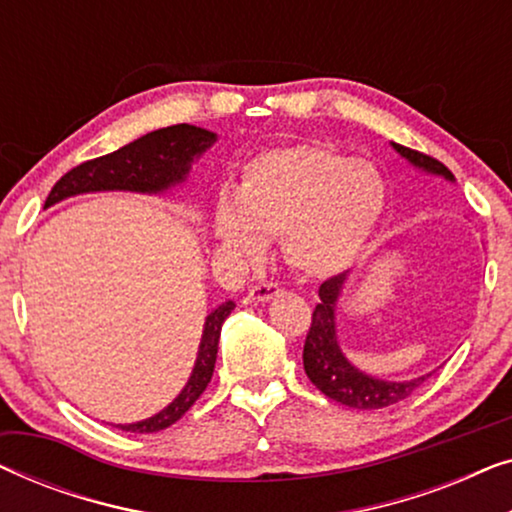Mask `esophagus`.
I'll use <instances>...</instances> for the list:
<instances>
[{
    "instance_id": "esophagus-1",
    "label": "esophagus",
    "mask_w": 512,
    "mask_h": 512,
    "mask_svg": "<svg viewBox=\"0 0 512 512\" xmlns=\"http://www.w3.org/2000/svg\"><path fill=\"white\" fill-rule=\"evenodd\" d=\"M279 293V286L272 284V282H258L249 289V300H254V303H265V300H270L272 296H277Z\"/></svg>"
}]
</instances>
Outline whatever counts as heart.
I'll return each instance as SVG.
<instances>
[{"label":"heart","instance_id":"obj_1","mask_svg":"<svg viewBox=\"0 0 512 512\" xmlns=\"http://www.w3.org/2000/svg\"><path fill=\"white\" fill-rule=\"evenodd\" d=\"M387 186L380 170L326 144H291L244 165L237 195L214 202V235L244 261L282 235L293 268L328 277L347 268L382 219Z\"/></svg>","mask_w":512,"mask_h":512}]
</instances>
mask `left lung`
Segmentation results:
<instances>
[{
    "mask_svg": "<svg viewBox=\"0 0 512 512\" xmlns=\"http://www.w3.org/2000/svg\"><path fill=\"white\" fill-rule=\"evenodd\" d=\"M391 146L401 153L405 160H410L412 165L419 170L438 174L447 181H454V174L440 163V160L419 153L408 146L394 144ZM347 282V272H340L331 279H326L319 286V305L312 312V324L307 331L305 347H303V366L305 373L310 377V382L317 387L321 394H326L333 401L356 410H377L394 405L403 398H408L419 384H422L429 375L415 377L410 382H387L377 380L373 375L361 373L359 368H354L347 361V356L342 354L338 345V335H335V307H338V298L342 293V286Z\"/></svg>",
    "mask_w": 512,
    "mask_h": 512,
    "instance_id": "obj_1",
    "label": "left lung"
}]
</instances>
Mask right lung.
Returning <instances> with one entry per match:
<instances>
[{
  "label": "right lung",
  "mask_w": 512,
  "mask_h": 512,
  "mask_svg": "<svg viewBox=\"0 0 512 512\" xmlns=\"http://www.w3.org/2000/svg\"><path fill=\"white\" fill-rule=\"evenodd\" d=\"M214 142V132L195 128V125L188 123L153 130L149 135L125 144L123 149L76 165L74 170H69L53 186L44 207L72 198V195L95 191L163 193L167 188L181 184L186 174L191 172L193 160L200 153H205ZM233 307V300H226V303L207 314L198 359H195L193 373L188 377L186 387L181 389V394L167 408L160 410L158 415L135 424H116L118 429L130 433H156L179 422L191 410V405L198 401L202 391L207 389L209 380H212L216 352H219L221 326L228 319V314L233 312Z\"/></svg>",
  "instance_id": "right-lung-1"
}]
</instances>
